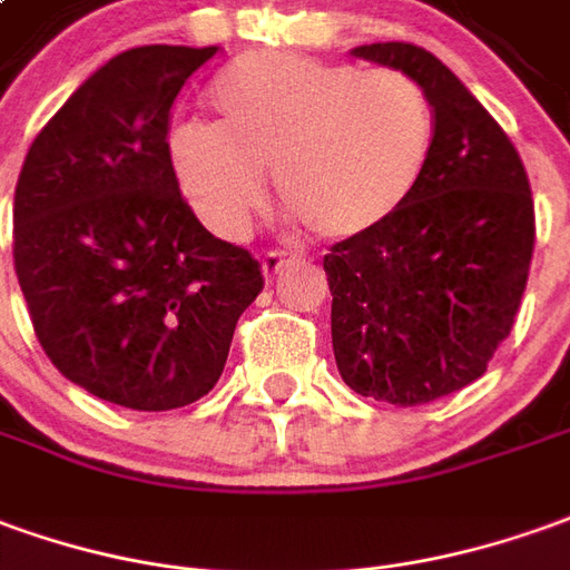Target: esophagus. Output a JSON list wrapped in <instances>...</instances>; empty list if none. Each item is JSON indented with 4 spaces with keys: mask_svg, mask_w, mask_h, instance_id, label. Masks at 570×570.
Wrapping results in <instances>:
<instances>
[{
    "mask_svg": "<svg viewBox=\"0 0 570 570\" xmlns=\"http://www.w3.org/2000/svg\"><path fill=\"white\" fill-rule=\"evenodd\" d=\"M285 263H288V257H285L282 250H266V254H263V261H261L263 276L273 278L276 273H282V266H285Z\"/></svg>",
    "mask_w": 570,
    "mask_h": 570,
    "instance_id": "obj_1",
    "label": "esophagus"
}]
</instances>
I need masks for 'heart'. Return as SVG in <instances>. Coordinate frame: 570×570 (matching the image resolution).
Instances as JSON below:
<instances>
[{"label": "heart", "mask_w": 570, "mask_h": 570, "mask_svg": "<svg viewBox=\"0 0 570 570\" xmlns=\"http://www.w3.org/2000/svg\"><path fill=\"white\" fill-rule=\"evenodd\" d=\"M207 101L214 127H173L167 158L191 210L226 242L245 238L263 210L266 170L313 233L363 238L403 210L434 151L431 98L391 68L247 55Z\"/></svg>", "instance_id": "obj_1"}]
</instances>
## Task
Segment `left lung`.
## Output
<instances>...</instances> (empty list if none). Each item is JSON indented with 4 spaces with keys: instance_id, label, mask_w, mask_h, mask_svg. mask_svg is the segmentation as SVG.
Segmentation results:
<instances>
[{
    "instance_id": "8db88e82",
    "label": "left lung",
    "mask_w": 570,
    "mask_h": 570,
    "mask_svg": "<svg viewBox=\"0 0 570 570\" xmlns=\"http://www.w3.org/2000/svg\"><path fill=\"white\" fill-rule=\"evenodd\" d=\"M351 55L410 73L434 108V151L382 229L325 254L344 384L422 406L478 382L512 332L533 254V198L515 145L453 70L412 42Z\"/></svg>"
}]
</instances>
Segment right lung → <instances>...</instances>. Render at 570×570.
I'll return each instance as SVG.
<instances>
[{
    "instance_id": "add662e5",
    "label": "right lung",
    "mask_w": 570,
    "mask_h": 570,
    "mask_svg": "<svg viewBox=\"0 0 570 570\" xmlns=\"http://www.w3.org/2000/svg\"><path fill=\"white\" fill-rule=\"evenodd\" d=\"M217 46H142L61 105L14 188V273L55 368L139 412L202 400L223 375L261 263L204 229L167 158L170 108Z\"/></svg>"
}]
</instances>
